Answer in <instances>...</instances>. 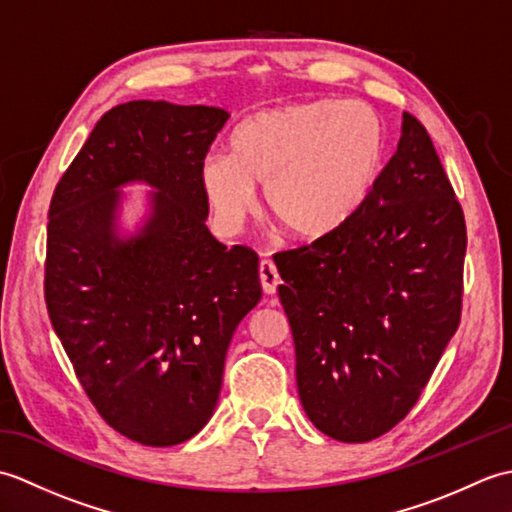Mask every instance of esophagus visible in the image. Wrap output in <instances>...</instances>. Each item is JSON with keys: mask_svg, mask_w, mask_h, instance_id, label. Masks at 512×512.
Listing matches in <instances>:
<instances>
[{"mask_svg": "<svg viewBox=\"0 0 512 512\" xmlns=\"http://www.w3.org/2000/svg\"><path fill=\"white\" fill-rule=\"evenodd\" d=\"M259 281H262L266 295H275L277 286L281 284V277L277 273V266L270 262V259H264V262L259 264Z\"/></svg>", "mask_w": 512, "mask_h": 512, "instance_id": "34e87169", "label": "esophagus"}]
</instances>
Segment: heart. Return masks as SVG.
<instances>
[{
	"label": "heart",
	"instance_id": "heart-1",
	"mask_svg": "<svg viewBox=\"0 0 512 512\" xmlns=\"http://www.w3.org/2000/svg\"><path fill=\"white\" fill-rule=\"evenodd\" d=\"M383 169L385 127L372 107L321 99L244 118L231 154L202 160L200 187L224 233L242 228L262 184L270 220L319 242L363 211Z\"/></svg>",
	"mask_w": 512,
	"mask_h": 512
}]
</instances>
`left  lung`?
<instances>
[{"instance_id":"1","label":"left lung","mask_w":512,"mask_h":512,"mask_svg":"<svg viewBox=\"0 0 512 512\" xmlns=\"http://www.w3.org/2000/svg\"><path fill=\"white\" fill-rule=\"evenodd\" d=\"M466 226L431 138L402 114L396 154L343 231L275 257L297 389L341 442L407 416L458 330Z\"/></svg>"}]
</instances>
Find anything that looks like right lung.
Wrapping results in <instances>:
<instances>
[{"instance_id": "obj_1", "label": "right lung", "mask_w": 512, "mask_h": 512, "mask_svg": "<svg viewBox=\"0 0 512 512\" xmlns=\"http://www.w3.org/2000/svg\"><path fill=\"white\" fill-rule=\"evenodd\" d=\"M222 107H112L54 189L46 306L103 420L145 447H173L211 420L235 328L262 299L259 259L209 233L200 165ZM129 183L152 191L134 232Z\"/></svg>"}]
</instances>
